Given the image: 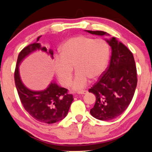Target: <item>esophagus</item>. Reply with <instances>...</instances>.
Returning <instances> with one entry per match:
<instances>
[{
    "mask_svg": "<svg viewBox=\"0 0 152 152\" xmlns=\"http://www.w3.org/2000/svg\"><path fill=\"white\" fill-rule=\"evenodd\" d=\"M77 93H78V94L84 95V94H86V93H88V91H84V90H82V91H78Z\"/></svg>",
    "mask_w": 152,
    "mask_h": 152,
    "instance_id": "1",
    "label": "esophagus"
}]
</instances>
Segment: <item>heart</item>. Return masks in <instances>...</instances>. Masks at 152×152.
Listing matches in <instances>:
<instances>
[{"mask_svg": "<svg viewBox=\"0 0 152 152\" xmlns=\"http://www.w3.org/2000/svg\"><path fill=\"white\" fill-rule=\"evenodd\" d=\"M110 56V48L104 39L77 36L67 40L55 60L54 70L59 82L70 85L74 66L76 74L72 83L79 90L88 84L89 79H97L104 72Z\"/></svg>", "mask_w": 152, "mask_h": 152, "instance_id": "heart-1", "label": "heart"}]
</instances>
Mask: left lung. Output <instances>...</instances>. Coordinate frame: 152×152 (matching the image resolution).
<instances>
[{
    "label": "left lung",
    "instance_id": "left-lung-1",
    "mask_svg": "<svg viewBox=\"0 0 152 152\" xmlns=\"http://www.w3.org/2000/svg\"><path fill=\"white\" fill-rule=\"evenodd\" d=\"M86 31L101 36L107 34L101 31ZM106 42L112 48L110 64L89 89L96 96L95 104L90 113L102 121L116 118L127 108L137 85V67L133 53L114 37Z\"/></svg>",
    "mask_w": 152,
    "mask_h": 152
}]
</instances>
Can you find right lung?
Masks as SVG:
<instances>
[{
	"instance_id": "right-lung-1",
	"label": "right lung",
	"mask_w": 152,
	"mask_h": 152,
	"mask_svg": "<svg viewBox=\"0 0 152 152\" xmlns=\"http://www.w3.org/2000/svg\"><path fill=\"white\" fill-rule=\"evenodd\" d=\"M40 37L37 38V42ZM25 47L18 55L14 72V80L19 97L25 110L38 121L51 124L62 120L69 110L73 95L68 93V89L61 88L56 83H51L46 89L41 91H33L27 89L22 83L19 73V65L24 58L37 50L48 52L45 47L39 43ZM53 58V51H49Z\"/></svg>"
}]
</instances>
